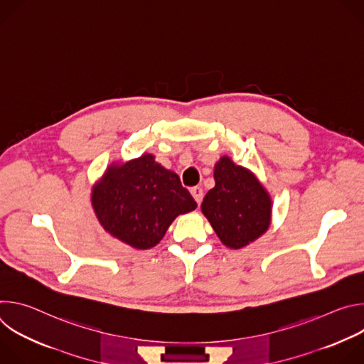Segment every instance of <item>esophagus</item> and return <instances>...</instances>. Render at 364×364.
<instances>
[{
  "label": "esophagus",
  "instance_id": "esophagus-1",
  "mask_svg": "<svg viewBox=\"0 0 364 364\" xmlns=\"http://www.w3.org/2000/svg\"><path fill=\"white\" fill-rule=\"evenodd\" d=\"M190 191H191V196L194 197V200L197 201V204H200L201 200H203V190H201V187H193Z\"/></svg>",
  "mask_w": 364,
  "mask_h": 364
}]
</instances>
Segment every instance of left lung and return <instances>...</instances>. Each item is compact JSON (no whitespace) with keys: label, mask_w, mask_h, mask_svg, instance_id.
Listing matches in <instances>:
<instances>
[{"label":"left lung","mask_w":364,"mask_h":364,"mask_svg":"<svg viewBox=\"0 0 364 364\" xmlns=\"http://www.w3.org/2000/svg\"><path fill=\"white\" fill-rule=\"evenodd\" d=\"M215 181L201 212L222 243L240 249L262 236L271 225L272 201L255 174L225 155L215 166Z\"/></svg>","instance_id":"obj_1"}]
</instances>
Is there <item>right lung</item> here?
Wrapping results in <instances>:
<instances>
[{"label":"right lung","mask_w":364,"mask_h":364,"mask_svg":"<svg viewBox=\"0 0 364 364\" xmlns=\"http://www.w3.org/2000/svg\"><path fill=\"white\" fill-rule=\"evenodd\" d=\"M95 215L111 236L135 247H154L178 215L197 207L180 177L154 155L111 164L92 190Z\"/></svg>","instance_id":"add662e5"}]
</instances>
